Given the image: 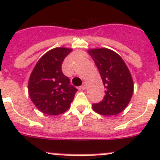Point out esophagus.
<instances>
[{
  "label": "esophagus",
  "mask_w": 160,
  "mask_h": 160,
  "mask_svg": "<svg viewBox=\"0 0 160 160\" xmlns=\"http://www.w3.org/2000/svg\"><path fill=\"white\" fill-rule=\"evenodd\" d=\"M80 88H81L82 90H85V89H86V83H83V84L80 86Z\"/></svg>",
  "instance_id": "1"
}]
</instances>
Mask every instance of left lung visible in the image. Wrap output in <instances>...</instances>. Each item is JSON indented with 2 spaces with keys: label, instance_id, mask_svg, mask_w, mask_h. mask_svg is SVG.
Instances as JSON below:
<instances>
[{
  "label": "left lung",
  "instance_id": "obj_1",
  "mask_svg": "<svg viewBox=\"0 0 160 160\" xmlns=\"http://www.w3.org/2000/svg\"><path fill=\"white\" fill-rule=\"evenodd\" d=\"M98 68L103 85L105 96L101 102L92 104V108L102 115H116L128 106L133 92L130 72L122 58L106 48L88 51Z\"/></svg>",
  "mask_w": 160,
  "mask_h": 160
}]
</instances>
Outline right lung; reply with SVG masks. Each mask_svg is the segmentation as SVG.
Wrapping results in <instances>:
<instances>
[{"label":"right lung","mask_w":160,"mask_h":160,"mask_svg":"<svg viewBox=\"0 0 160 160\" xmlns=\"http://www.w3.org/2000/svg\"><path fill=\"white\" fill-rule=\"evenodd\" d=\"M71 51L65 47L50 50L38 60L30 76L31 99L44 114L58 115L66 111L77 92L62 70V62Z\"/></svg>","instance_id":"obj_1"}]
</instances>
